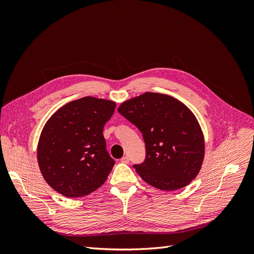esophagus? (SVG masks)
<instances>
[{"label": "esophagus", "instance_id": "esophagus-1", "mask_svg": "<svg viewBox=\"0 0 254 254\" xmlns=\"http://www.w3.org/2000/svg\"><path fill=\"white\" fill-rule=\"evenodd\" d=\"M121 162L124 163V164H128V163H129V157H127V156L123 157V158L121 159Z\"/></svg>", "mask_w": 254, "mask_h": 254}]
</instances>
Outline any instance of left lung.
I'll use <instances>...</instances> for the list:
<instances>
[{
	"label": "left lung",
	"instance_id": "1",
	"mask_svg": "<svg viewBox=\"0 0 254 254\" xmlns=\"http://www.w3.org/2000/svg\"><path fill=\"white\" fill-rule=\"evenodd\" d=\"M118 111L143 133L146 159L133 167L146 183L172 191L196 178L204 158V136L186 105L170 95L145 92L122 103Z\"/></svg>",
	"mask_w": 254,
	"mask_h": 254
}]
</instances>
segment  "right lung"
I'll return each mask as SVG.
<instances>
[{
  "label": "right lung",
  "mask_w": 254,
  "mask_h": 254,
  "mask_svg": "<svg viewBox=\"0 0 254 254\" xmlns=\"http://www.w3.org/2000/svg\"><path fill=\"white\" fill-rule=\"evenodd\" d=\"M115 105L86 96L64 105L45 123L37 160L44 180L59 194L87 196L108 178L114 160L106 150L103 130Z\"/></svg>",
  "instance_id": "add662e5"
}]
</instances>
